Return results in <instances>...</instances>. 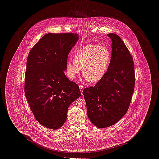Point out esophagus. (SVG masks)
<instances>
[{"label":"esophagus","mask_w":159,"mask_h":159,"mask_svg":"<svg viewBox=\"0 0 159 159\" xmlns=\"http://www.w3.org/2000/svg\"><path fill=\"white\" fill-rule=\"evenodd\" d=\"M79 88H80V90L81 91V93L82 94H83V86H81V85H79Z\"/></svg>","instance_id":"obj_1"}]
</instances>
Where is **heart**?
<instances>
[{
    "instance_id": "1",
    "label": "heart",
    "mask_w": 159,
    "mask_h": 159,
    "mask_svg": "<svg viewBox=\"0 0 159 159\" xmlns=\"http://www.w3.org/2000/svg\"><path fill=\"white\" fill-rule=\"evenodd\" d=\"M110 58V52L106 46H84L76 52L73 59L67 62V75L70 79H75L83 68L84 79L92 83L97 82L105 76Z\"/></svg>"
}]
</instances>
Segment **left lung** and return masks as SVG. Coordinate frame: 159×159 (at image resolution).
Returning a JSON list of instances; mask_svg holds the SVG:
<instances>
[{
  "label": "left lung",
  "instance_id": "1",
  "mask_svg": "<svg viewBox=\"0 0 159 159\" xmlns=\"http://www.w3.org/2000/svg\"><path fill=\"white\" fill-rule=\"evenodd\" d=\"M111 39V58L105 76L95 86L83 90L87 114L99 128L116 123L128 110L135 86L132 57L121 38L108 33Z\"/></svg>",
  "mask_w": 159,
  "mask_h": 159
}]
</instances>
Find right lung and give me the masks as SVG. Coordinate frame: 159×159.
<instances>
[{
	"instance_id": "right-lung-1",
	"label": "right lung",
	"mask_w": 159,
	"mask_h": 159,
	"mask_svg": "<svg viewBox=\"0 0 159 159\" xmlns=\"http://www.w3.org/2000/svg\"><path fill=\"white\" fill-rule=\"evenodd\" d=\"M77 34L48 33L29 54L24 91L35 119L42 126L58 129L64 125L70 105L81 96L79 86L64 71Z\"/></svg>"
}]
</instances>
